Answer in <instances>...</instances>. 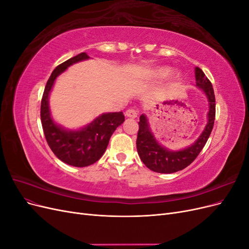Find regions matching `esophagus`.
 <instances>
[{
    "mask_svg": "<svg viewBox=\"0 0 249 249\" xmlns=\"http://www.w3.org/2000/svg\"><path fill=\"white\" fill-rule=\"evenodd\" d=\"M137 115H138V113L135 109H127L125 111V116L129 118H136Z\"/></svg>",
    "mask_w": 249,
    "mask_h": 249,
    "instance_id": "34e87169",
    "label": "esophagus"
}]
</instances>
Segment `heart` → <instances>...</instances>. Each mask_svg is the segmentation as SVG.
<instances>
[{
	"instance_id": "obj_1",
	"label": "heart",
	"mask_w": 249,
	"mask_h": 249,
	"mask_svg": "<svg viewBox=\"0 0 249 249\" xmlns=\"http://www.w3.org/2000/svg\"><path fill=\"white\" fill-rule=\"evenodd\" d=\"M170 72H171L170 69H167V67H161V69H158L154 71V76L157 78H164L168 76Z\"/></svg>"
}]
</instances>
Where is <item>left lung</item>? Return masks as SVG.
I'll return each mask as SVG.
<instances>
[{
  "instance_id": "1",
  "label": "left lung",
  "mask_w": 249,
  "mask_h": 249,
  "mask_svg": "<svg viewBox=\"0 0 249 249\" xmlns=\"http://www.w3.org/2000/svg\"><path fill=\"white\" fill-rule=\"evenodd\" d=\"M195 80H196V85L203 90L208 97L210 110L208 114L209 122L205 127V131L191 146L178 150V152H171V150L161 146L154 137L153 133L150 132L146 116L143 114L140 116L139 131L136 141L137 152L141 161L150 170L160 173H172L182 170L189 166L196 159L203 146L206 145L215 122V94L212 83L199 67H195Z\"/></svg>"
}]
</instances>
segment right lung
Returning <instances> with one entry per match:
<instances>
[{"mask_svg":"<svg viewBox=\"0 0 249 249\" xmlns=\"http://www.w3.org/2000/svg\"><path fill=\"white\" fill-rule=\"evenodd\" d=\"M88 58L86 53H81L53 71L44 88L40 106L42 129L52 152L62 162L76 167L89 166L99 160L106 150L112 134L124 122L123 112L103 114L79 131H66L53 122L49 109V94L56 78L71 64Z\"/></svg>","mask_w":249,"mask_h":249,"instance_id":"add662e5","label":"right lung"}]
</instances>
